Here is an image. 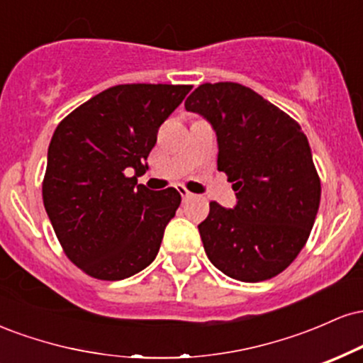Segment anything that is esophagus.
<instances>
[{"instance_id": "1", "label": "esophagus", "mask_w": 363, "mask_h": 363, "mask_svg": "<svg viewBox=\"0 0 363 363\" xmlns=\"http://www.w3.org/2000/svg\"><path fill=\"white\" fill-rule=\"evenodd\" d=\"M177 191H179V194L182 196V199H184V201H186V199H191V198H193V196H194L193 193H191V191H187L184 186H179Z\"/></svg>"}]
</instances>
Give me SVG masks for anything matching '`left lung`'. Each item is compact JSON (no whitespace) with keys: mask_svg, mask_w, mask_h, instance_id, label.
I'll return each instance as SVG.
<instances>
[{"mask_svg":"<svg viewBox=\"0 0 363 363\" xmlns=\"http://www.w3.org/2000/svg\"><path fill=\"white\" fill-rule=\"evenodd\" d=\"M184 106L213 126L218 170L237 196L232 210L211 201L198 225L208 259L234 280L277 277L306 245L320 201V179L301 124L234 82L203 83Z\"/></svg>","mask_w":363,"mask_h":363,"instance_id":"8db88e82","label":"left lung"}]
</instances>
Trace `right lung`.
I'll return each instance as SVG.
<instances>
[{
	"label": "right lung",
	"mask_w": 363,
	"mask_h": 363,
	"mask_svg": "<svg viewBox=\"0 0 363 363\" xmlns=\"http://www.w3.org/2000/svg\"><path fill=\"white\" fill-rule=\"evenodd\" d=\"M191 85L128 83L101 91L57 124L48 150L44 208L62 251L91 278L124 280L155 259L181 194L128 177L147 170L158 128Z\"/></svg>",
	"instance_id": "obj_1"
}]
</instances>
